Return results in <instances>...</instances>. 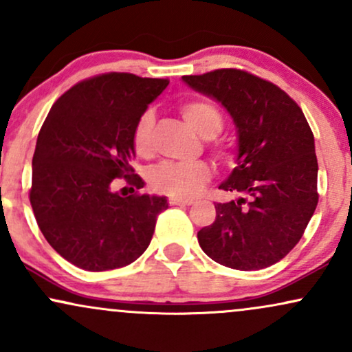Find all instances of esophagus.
Here are the masks:
<instances>
[{
    "instance_id": "obj_1",
    "label": "esophagus",
    "mask_w": 352,
    "mask_h": 352,
    "mask_svg": "<svg viewBox=\"0 0 352 352\" xmlns=\"http://www.w3.org/2000/svg\"><path fill=\"white\" fill-rule=\"evenodd\" d=\"M168 204L170 205H192V200L180 199V197H170V199H168Z\"/></svg>"
}]
</instances>
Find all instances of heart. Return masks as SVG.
<instances>
[{"mask_svg":"<svg viewBox=\"0 0 352 352\" xmlns=\"http://www.w3.org/2000/svg\"><path fill=\"white\" fill-rule=\"evenodd\" d=\"M182 117L201 137H215L223 127V114L212 100L192 99L180 104ZM155 117L152 111H145L137 120L132 134V145L137 155L151 153V140ZM212 175L205 162H162L148 170V184L155 192L172 197H192Z\"/></svg>","mask_w":352,"mask_h":352,"instance_id":"b5f03b06","label":"heart"}]
</instances>
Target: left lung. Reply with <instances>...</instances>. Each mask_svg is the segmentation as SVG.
I'll use <instances>...</instances> for the list:
<instances>
[{"instance_id": "8db88e82", "label": "left lung", "mask_w": 352, "mask_h": 352, "mask_svg": "<svg viewBox=\"0 0 352 352\" xmlns=\"http://www.w3.org/2000/svg\"><path fill=\"white\" fill-rule=\"evenodd\" d=\"M182 79L227 109L238 137L236 167L218 188L243 197L215 205V221L197 233L201 250L233 270L268 268L296 246L318 205L308 120L285 91L246 71Z\"/></svg>"}]
</instances>
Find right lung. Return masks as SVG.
<instances>
[{
  "instance_id": "obj_1",
  "label": "right lung",
  "mask_w": 352,
  "mask_h": 352,
  "mask_svg": "<svg viewBox=\"0 0 352 352\" xmlns=\"http://www.w3.org/2000/svg\"><path fill=\"white\" fill-rule=\"evenodd\" d=\"M168 79L109 72L78 82L51 107L33 155L30 201L38 227L64 260L87 272L131 265L147 250L167 197L112 192L114 179L137 188L132 134Z\"/></svg>"
}]
</instances>
